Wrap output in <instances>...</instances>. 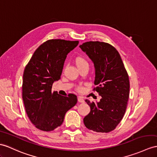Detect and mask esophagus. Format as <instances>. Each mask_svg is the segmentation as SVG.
I'll list each match as a JSON object with an SVG mask.
<instances>
[{
  "label": "esophagus",
  "mask_w": 157,
  "mask_h": 157,
  "mask_svg": "<svg viewBox=\"0 0 157 157\" xmlns=\"http://www.w3.org/2000/svg\"><path fill=\"white\" fill-rule=\"evenodd\" d=\"M78 102H81V103H83L84 102H85V101H84V99L82 97H78Z\"/></svg>",
  "instance_id": "1"
}]
</instances>
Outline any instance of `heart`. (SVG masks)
<instances>
[{
  "label": "heart",
  "mask_w": 157,
  "mask_h": 157,
  "mask_svg": "<svg viewBox=\"0 0 157 157\" xmlns=\"http://www.w3.org/2000/svg\"><path fill=\"white\" fill-rule=\"evenodd\" d=\"M75 63L78 68L81 67H85V66L89 67V63H88L87 60L82 56L76 57L75 59ZM79 90H82V88H80Z\"/></svg>",
  "instance_id": "obj_1"
}]
</instances>
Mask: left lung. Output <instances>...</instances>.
<instances>
[{
    "mask_svg": "<svg viewBox=\"0 0 157 157\" xmlns=\"http://www.w3.org/2000/svg\"><path fill=\"white\" fill-rule=\"evenodd\" d=\"M79 47L94 63V90L101 98L99 102H85L90 111L84 118V124L97 132H109L123 119L129 97V78L117 49L108 43L90 41Z\"/></svg>",
    "mask_w": 157,
    "mask_h": 157,
    "instance_id": "8db88e82",
    "label": "left lung"
}]
</instances>
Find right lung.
I'll return each mask as SVG.
<instances>
[{
    "mask_svg": "<svg viewBox=\"0 0 157 157\" xmlns=\"http://www.w3.org/2000/svg\"><path fill=\"white\" fill-rule=\"evenodd\" d=\"M78 41L52 39L34 51L22 79V99L31 123L41 131H51L63 124L68 110L76 104L73 94L68 97L52 93V84L62 74L67 55Z\"/></svg>",
    "mask_w": 157,
    "mask_h": 157,
    "instance_id": "right-lung-1",
    "label": "right lung"
}]
</instances>
